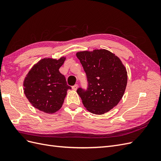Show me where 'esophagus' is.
<instances>
[{
	"label": "esophagus",
	"mask_w": 161,
	"mask_h": 161,
	"mask_svg": "<svg viewBox=\"0 0 161 161\" xmlns=\"http://www.w3.org/2000/svg\"><path fill=\"white\" fill-rule=\"evenodd\" d=\"M72 89L73 90H75V91H76L77 89H78V85L76 84V85H75L74 86H72Z\"/></svg>",
	"instance_id": "34e87169"
}]
</instances>
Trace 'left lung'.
<instances>
[{
    "label": "left lung",
    "instance_id": "8db88e82",
    "mask_svg": "<svg viewBox=\"0 0 161 161\" xmlns=\"http://www.w3.org/2000/svg\"><path fill=\"white\" fill-rule=\"evenodd\" d=\"M86 73L88 86L80 87L77 93L91 113L101 115L118 104L127 85L124 65L114 53L106 50L76 53Z\"/></svg>",
    "mask_w": 161,
    "mask_h": 161
}]
</instances>
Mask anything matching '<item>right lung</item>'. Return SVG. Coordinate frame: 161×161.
<instances>
[{"mask_svg": "<svg viewBox=\"0 0 161 161\" xmlns=\"http://www.w3.org/2000/svg\"><path fill=\"white\" fill-rule=\"evenodd\" d=\"M66 58H43L34 65L23 82L24 93L34 108L46 114L59 110L71 87L59 69Z\"/></svg>", "mask_w": 161, "mask_h": 161, "instance_id": "right-lung-1", "label": "right lung"}]
</instances>
